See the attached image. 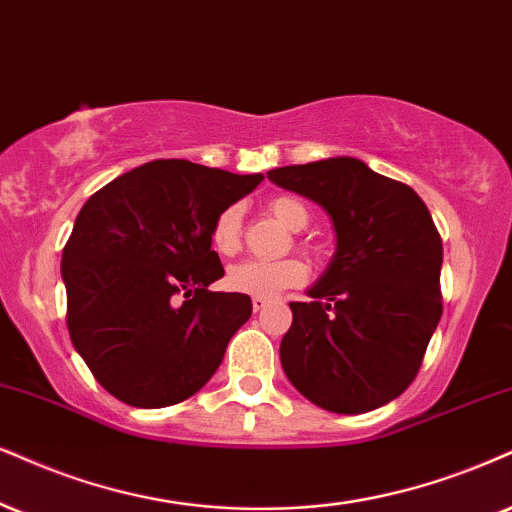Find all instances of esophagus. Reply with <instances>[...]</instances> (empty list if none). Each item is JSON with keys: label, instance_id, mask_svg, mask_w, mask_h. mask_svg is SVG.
<instances>
[{"label": "esophagus", "instance_id": "34e87169", "mask_svg": "<svg viewBox=\"0 0 512 512\" xmlns=\"http://www.w3.org/2000/svg\"><path fill=\"white\" fill-rule=\"evenodd\" d=\"M251 306H254L256 313L263 311V308L268 306V299H263V296H254V299H251Z\"/></svg>", "mask_w": 512, "mask_h": 512}]
</instances>
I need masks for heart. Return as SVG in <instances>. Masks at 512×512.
<instances>
[{
  "label": "heart",
  "instance_id": "b5f03b06",
  "mask_svg": "<svg viewBox=\"0 0 512 512\" xmlns=\"http://www.w3.org/2000/svg\"><path fill=\"white\" fill-rule=\"evenodd\" d=\"M268 208L292 230H301L311 220L306 204L292 194H277L268 201ZM211 246L220 256H235L242 246V208L227 206L218 213L211 225ZM308 270L299 258H277V261H261V258H249V261L237 263L227 270L225 282L232 292L249 296H275L282 289L299 287L306 280Z\"/></svg>",
  "mask_w": 512,
  "mask_h": 512
}]
</instances>
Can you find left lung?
Here are the masks:
<instances>
[{
	"mask_svg": "<svg viewBox=\"0 0 512 512\" xmlns=\"http://www.w3.org/2000/svg\"><path fill=\"white\" fill-rule=\"evenodd\" d=\"M268 180L323 206L337 232L330 266L292 301L285 375L332 413H368L418 375L441 318V237L425 201L351 156L268 170Z\"/></svg>",
	"mask_w": 512,
	"mask_h": 512,
	"instance_id": "1",
	"label": "left lung"
}]
</instances>
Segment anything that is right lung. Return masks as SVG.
I'll list each match as a JSON object with an SVG mask.
<instances>
[{"mask_svg":"<svg viewBox=\"0 0 512 512\" xmlns=\"http://www.w3.org/2000/svg\"><path fill=\"white\" fill-rule=\"evenodd\" d=\"M261 180L159 159L118 175L80 208L61 258L66 323L75 351L116 399L173 406L223 363L251 299L208 289L225 275L211 225Z\"/></svg>","mask_w":512,"mask_h":512,"instance_id":"1","label":"right lung"}]
</instances>
